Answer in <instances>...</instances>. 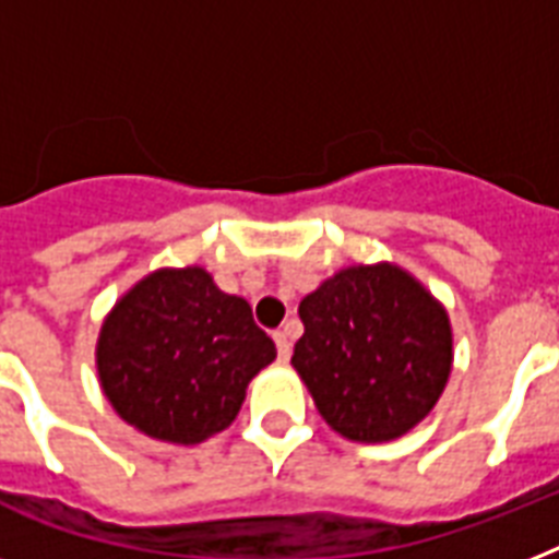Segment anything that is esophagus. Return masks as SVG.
Wrapping results in <instances>:
<instances>
[{"label":"esophagus","instance_id":"1","mask_svg":"<svg viewBox=\"0 0 559 559\" xmlns=\"http://www.w3.org/2000/svg\"><path fill=\"white\" fill-rule=\"evenodd\" d=\"M272 340H275V345H278V359H284V362H287L289 354H293V342H289V333L287 331H275V333H272Z\"/></svg>","mask_w":559,"mask_h":559}]
</instances>
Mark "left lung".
<instances>
[{
    "label": "left lung",
    "instance_id": "8db88e82",
    "mask_svg": "<svg viewBox=\"0 0 559 559\" xmlns=\"http://www.w3.org/2000/svg\"><path fill=\"white\" fill-rule=\"evenodd\" d=\"M293 368L333 432L394 441L435 408L452 371L447 307L397 263H354L298 305Z\"/></svg>",
    "mask_w": 559,
    "mask_h": 559
}]
</instances>
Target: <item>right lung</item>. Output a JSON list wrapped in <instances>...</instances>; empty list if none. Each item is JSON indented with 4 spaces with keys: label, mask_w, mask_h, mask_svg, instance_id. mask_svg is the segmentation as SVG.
<instances>
[{
    "label": "right lung",
    "mask_w": 559,
    "mask_h": 559,
    "mask_svg": "<svg viewBox=\"0 0 559 559\" xmlns=\"http://www.w3.org/2000/svg\"><path fill=\"white\" fill-rule=\"evenodd\" d=\"M275 359L252 307L202 266H162L118 298L95 366L116 415L156 441L193 447L223 432L246 385Z\"/></svg>",
    "instance_id": "right-lung-1"
}]
</instances>
